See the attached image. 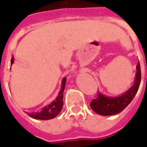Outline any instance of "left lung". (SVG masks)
Here are the masks:
<instances>
[{
  "mask_svg": "<svg viewBox=\"0 0 147 147\" xmlns=\"http://www.w3.org/2000/svg\"><path fill=\"white\" fill-rule=\"evenodd\" d=\"M141 82V69L139 62L136 66L134 84L128 90L117 96H107L98 91L96 97L90 103L91 109L101 115H112L121 112L131 102L137 93Z\"/></svg>",
  "mask_w": 147,
  "mask_h": 147,
  "instance_id": "1",
  "label": "left lung"
}]
</instances>
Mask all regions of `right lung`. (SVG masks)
Wrapping results in <instances>:
<instances>
[{"label":"right lung","instance_id":"right-lung-1","mask_svg":"<svg viewBox=\"0 0 147 147\" xmlns=\"http://www.w3.org/2000/svg\"><path fill=\"white\" fill-rule=\"evenodd\" d=\"M13 62H14V58L12 56L11 59V65L13 64ZM65 81H66L65 78L62 79L61 90L55 100H53L50 105H47L46 107L41 109L38 112L28 113L29 116L36 119L47 120V119L55 118L56 115H58L59 112H61L62 106H63V92L65 89Z\"/></svg>","mask_w":147,"mask_h":147}]
</instances>
